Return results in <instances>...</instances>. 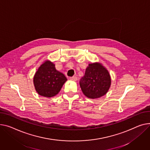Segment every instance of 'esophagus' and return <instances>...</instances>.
<instances>
[{
    "mask_svg": "<svg viewBox=\"0 0 150 150\" xmlns=\"http://www.w3.org/2000/svg\"><path fill=\"white\" fill-rule=\"evenodd\" d=\"M70 79L71 80H72V81H76L77 79V77L74 76H72V77H70Z\"/></svg>",
    "mask_w": 150,
    "mask_h": 150,
    "instance_id": "1",
    "label": "esophagus"
}]
</instances>
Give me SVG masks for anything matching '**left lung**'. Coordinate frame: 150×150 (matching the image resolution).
I'll use <instances>...</instances> for the list:
<instances>
[{
    "label": "left lung",
    "mask_w": 150,
    "mask_h": 150,
    "mask_svg": "<svg viewBox=\"0 0 150 150\" xmlns=\"http://www.w3.org/2000/svg\"><path fill=\"white\" fill-rule=\"evenodd\" d=\"M81 91L88 98L105 95L111 85V77L107 69L99 63L88 64L84 76L79 81Z\"/></svg>",
    "instance_id": "obj_1"
}]
</instances>
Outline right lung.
Returning a JSON list of instances; mask_svg holds the SVG:
<instances>
[{
    "label": "right lung",
    "instance_id": "right-lung-1",
    "mask_svg": "<svg viewBox=\"0 0 150 150\" xmlns=\"http://www.w3.org/2000/svg\"><path fill=\"white\" fill-rule=\"evenodd\" d=\"M66 81V77L57 71L55 64L51 61L46 60L35 72L33 82L38 95L51 98L59 93Z\"/></svg>",
    "mask_w": 150,
    "mask_h": 150
}]
</instances>
